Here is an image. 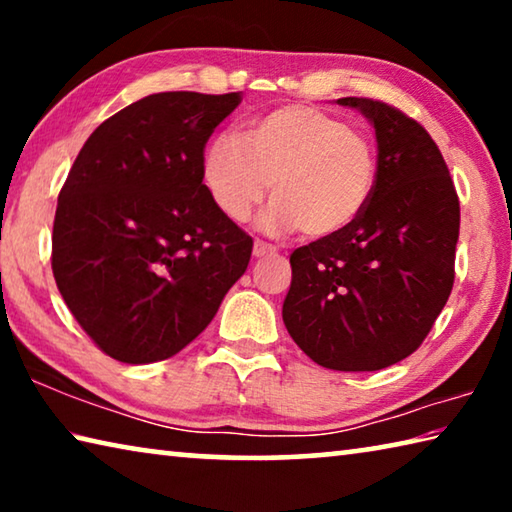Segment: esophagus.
<instances>
[{
    "mask_svg": "<svg viewBox=\"0 0 512 512\" xmlns=\"http://www.w3.org/2000/svg\"><path fill=\"white\" fill-rule=\"evenodd\" d=\"M275 246H271V244H266V241H255V246H253V255L255 257H266V255H275Z\"/></svg>",
    "mask_w": 512,
    "mask_h": 512,
    "instance_id": "1",
    "label": "esophagus"
}]
</instances>
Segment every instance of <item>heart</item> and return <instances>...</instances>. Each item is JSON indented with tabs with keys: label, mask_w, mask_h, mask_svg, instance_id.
<instances>
[{
	"label": "heart",
	"mask_w": 512,
	"mask_h": 512,
	"mask_svg": "<svg viewBox=\"0 0 512 512\" xmlns=\"http://www.w3.org/2000/svg\"><path fill=\"white\" fill-rule=\"evenodd\" d=\"M377 167L368 135L302 103L246 121L239 142L212 137L201 155L203 185L225 219L244 223L271 189L264 230H300L307 239L341 235L359 219L375 194Z\"/></svg>",
	"instance_id": "obj_1"
}]
</instances>
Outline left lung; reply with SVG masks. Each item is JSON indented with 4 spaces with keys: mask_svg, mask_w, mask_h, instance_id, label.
Here are the masks:
<instances>
[{
    "mask_svg": "<svg viewBox=\"0 0 512 512\" xmlns=\"http://www.w3.org/2000/svg\"><path fill=\"white\" fill-rule=\"evenodd\" d=\"M377 137V185L341 235L291 253L282 320L318 366L381 370L420 348L454 287L461 207L436 142L388 103L343 97Z\"/></svg>",
    "mask_w": 512,
    "mask_h": 512,
    "instance_id": "1",
    "label": "left lung"
}]
</instances>
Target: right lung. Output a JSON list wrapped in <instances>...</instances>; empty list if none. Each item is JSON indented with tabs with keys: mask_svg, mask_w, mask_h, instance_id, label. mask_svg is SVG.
<instances>
[{
	"mask_svg": "<svg viewBox=\"0 0 512 512\" xmlns=\"http://www.w3.org/2000/svg\"><path fill=\"white\" fill-rule=\"evenodd\" d=\"M239 92H160L103 121L58 196L51 268L85 334L121 363L178 354L212 323L253 239L201 178Z\"/></svg>",
	"mask_w": 512,
	"mask_h": 512,
	"instance_id": "right-lung-1",
	"label": "right lung"
}]
</instances>
